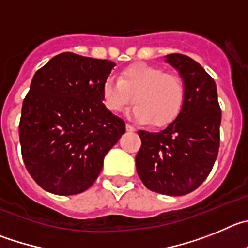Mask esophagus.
<instances>
[{"label":"esophagus","mask_w":248,"mask_h":248,"mask_svg":"<svg viewBox=\"0 0 248 248\" xmlns=\"http://www.w3.org/2000/svg\"><path fill=\"white\" fill-rule=\"evenodd\" d=\"M126 129H127V131H128V132H135V131H136L135 127L131 126V124H126Z\"/></svg>","instance_id":"esophagus-1"}]
</instances>
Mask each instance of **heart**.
I'll return each instance as SVG.
<instances>
[{"mask_svg": "<svg viewBox=\"0 0 248 248\" xmlns=\"http://www.w3.org/2000/svg\"><path fill=\"white\" fill-rule=\"evenodd\" d=\"M131 116L153 127H163L177 119L184 102L185 89L178 75L162 68L136 64L124 69L120 79L108 78L102 85L105 106L111 112H122L133 102Z\"/></svg>", "mask_w": 248, "mask_h": 248, "instance_id": "1", "label": "heart"}]
</instances>
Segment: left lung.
I'll list each match as a JSON object with an SVG mask.
<instances>
[{"mask_svg":"<svg viewBox=\"0 0 248 248\" xmlns=\"http://www.w3.org/2000/svg\"><path fill=\"white\" fill-rule=\"evenodd\" d=\"M185 89L179 115L159 132L138 131L142 146L136 155L138 177L146 188L179 196L195 190L210 174L220 146L221 108L213 78L183 54H168Z\"/></svg>","mask_w":248,"mask_h":248,"instance_id":"obj_1","label":"left lung"}]
</instances>
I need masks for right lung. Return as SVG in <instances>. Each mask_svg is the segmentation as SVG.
I'll list each match as a JSON object with an SVG mask.
<instances>
[{
  "label": "right lung",
  "instance_id": "obj_1",
  "mask_svg": "<svg viewBox=\"0 0 248 248\" xmlns=\"http://www.w3.org/2000/svg\"><path fill=\"white\" fill-rule=\"evenodd\" d=\"M115 65L66 52L33 77L22 105L19 142L27 170L44 190L75 195L90 188L126 131L124 120L102 102V85Z\"/></svg>",
  "mask_w": 248,
  "mask_h": 248
}]
</instances>
